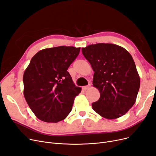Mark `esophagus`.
<instances>
[{
    "label": "esophagus",
    "instance_id": "obj_1",
    "mask_svg": "<svg viewBox=\"0 0 156 156\" xmlns=\"http://www.w3.org/2000/svg\"><path fill=\"white\" fill-rule=\"evenodd\" d=\"M90 87V85H86V86H83V87H82V89L83 90H87V89H89V88Z\"/></svg>",
    "mask_w": 156,
    "mask_h": 156
}]
</instances>
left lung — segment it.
<instances>
[{"mask_svg": "<svg viewBox=\"0 0 156 156\" xmlns=\"http://www.w3.org/2000/svg\"><path fill=\"white\" fill-rule=\"evenodd\" d=\"M82 53L94 71L93 86L100 98L93 110L108 119L126 114L136 102L140 78L134 60L123 47L98 43L82 48Z\"/></svg>", "mask_w": 156, "mask_h": 156, "instance_id": "left-lung-1", "label": "left lung"}]
</instances>
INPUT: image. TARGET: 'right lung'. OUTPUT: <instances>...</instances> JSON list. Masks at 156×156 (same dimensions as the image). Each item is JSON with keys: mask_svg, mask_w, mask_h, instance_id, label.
<instances>
[{"mask_svg": "<svg viewBox=\"0 0 156 156\" xmlns=\"http://www.w3.org/2000/svg\"><path fill=\"white\" fill-rule=\"evenodd\" d=\"M80 50L60 46L40 50L32 58L23 74V94L39 120L57 123L71 112L82 89L74 85L67 69Z\"/></svg>", "mask_w": 156, "mask_h": 156, "instance_id": "add662e5", "label": "right lung"}]
</instances>
